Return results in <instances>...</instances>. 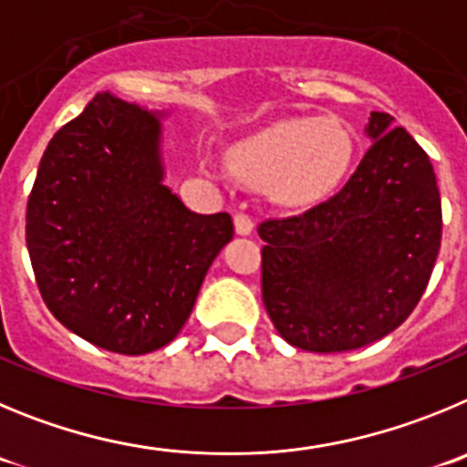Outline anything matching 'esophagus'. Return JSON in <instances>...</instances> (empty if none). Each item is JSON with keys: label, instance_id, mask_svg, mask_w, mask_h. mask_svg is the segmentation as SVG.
I'll return each instance as SVG.
<instances>
[{"label": "esophagus", "instance_id": "34e87169", "mask_svg": "<svg viewBox=\"0 0 467 467\" xmlns=\"http://www.w3.org/2000/svg\"><path fill=\"white\" fill-rule=\"evenodd\" d=\"M234 233L242 234V237L254 233V221H251V216H246V213H234Z\"/></svg>", "mask_w": 467, "mask_h": 467}]
</instances>
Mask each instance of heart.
<instances>
[{"mask_svg": "<svg viewBox=\"0 0 467 467\" xmlns=\"http://www.w3.org/2000/svg\"><path fill=\"white\" fill-rule=\"evenodd\" d=\"M354 155L347 130L317 119L276 123L230 150V167L251 186H270L285 207L305 209L333 195Z\"/></svg>", "mask_w": 467, "mask_h": 467, "instance_id": "1", "label": "heart"}]
</instances>
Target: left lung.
Masks as SVG:
<instances>
[{
	"instance_id": "8db88e82",
	"label": "left lung",
	"mask_w": 467,
	"mask_h": 467,
	"mask_svg": "<svg viewBox=\"0 0 467 467\" xmlns=\"http://www.w3.org/2000/svg\"><path fill=\"white\" fill-rule=\"evenodd\" d=\"M365 134L372 146L337 195L258 228L265 309L285 342L314 354L393 333L440 254L442 204L426 150L389 113H369Z\"/></svg>"
}]
</instances>
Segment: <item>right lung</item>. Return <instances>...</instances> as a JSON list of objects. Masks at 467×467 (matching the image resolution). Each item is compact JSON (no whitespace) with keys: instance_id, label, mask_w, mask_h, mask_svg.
<instances>
[{"instance_id":"add662e5","label":"right lung","mask_w":467,"mask_h":467,"mask_svg":"<svg viewBox=\"0 0 467 467\" xmlns=\"http://www.w3.org/2000/svg\"><path fill=\"white\" fill-rule=\"evenodd\" d=\"M95 95L50 140L27 200V251L50 314L113 354L141 356L179 335L230 213H195L165 186L162 119Z\"/></svg>"}]
</instances>
